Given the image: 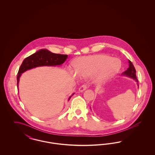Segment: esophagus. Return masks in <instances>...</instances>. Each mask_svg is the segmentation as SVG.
<instances>
[{
  "label": "esophagus",
  "mask_w": 155,
  "mask_h": 155,
  "mask_svg": "<svg viewBox=\"0 0 155 155\" xmlns=\"http://www.w3.org/2000/svg\"><path fill=\"white\" fill-rule=\"evenodd\" d=\"M87 87H88V86H87V85H82L81 87H80V88H79V91L82 92V91L86 90L87 88Z\"/></svg>",
  "instance_id": "obj_1"
}]
</instances>
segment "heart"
Here are the masks:
<instances>
[{"mask_svg": "<svg viewBox=\"0 0 155 155\" xmlns=\"http://www.w3.org/2000/svg\"><path fill=\"white\" fill-rule=\"evenodd\" d=\"M116 61L104 54H97L78 58L74 61V71L80 77H87L92 75L94 84L100 85L108 81L119 71L121 65L117 66Z\"/></svg>", "mask_w": 155, "mask_h": 155, "instance_id": "b5f03b06", "label": "heart"}]
</instances>
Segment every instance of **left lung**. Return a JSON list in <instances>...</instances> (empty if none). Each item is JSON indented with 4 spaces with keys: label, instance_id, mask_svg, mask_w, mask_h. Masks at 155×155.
I'll return each instance as SVG.
<instances>
[{
    "label": "left lung",
    "instance_id": "obj_1",
    "mask_svg": "<svg viewBox=\"0 0 155 155\" xmlns=\"http://www.w3.org/2000/svg\"><path fill=\"white\" fill-rule=\"evenodd\" d=\"M128 63H129V67L127 68V70L125 71L124 72H123L121 75L122 76H125V77H128L130 78H132L134 80H135V82L137 84V86L138 88H139V85H138V79L137 78V75H136V70L134 66L133 63H131V61L128 60Z\"/></svg>",
    "mask_w": 155,
    "mask_h": 155
}]
</instances>
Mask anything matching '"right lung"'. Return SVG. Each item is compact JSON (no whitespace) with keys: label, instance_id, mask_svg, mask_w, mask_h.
I'll use <instances>...</instances> for the list:
<instances>
[{"label":"right lung","instance_id":"obj_1","mask_svg":"<svg viewBox=\"0 0 155 155\" xmlns=\"http://www.w3.org/2000/svg\"><path fill=\"white\" fill-rule=\"evenodd\" d=\"M67 57L68 55L67 54L53 53L45 49L39 50L35 53L27 57L23 60L17 74V88L18 89L20 78L22 73L25 71L38 67L61 66L65 62ZM74 94L75 93H73L68 97V101H70V98L74 95Z\"/></svg>","mask_w":155,"mask_h":155}]
</instances>
